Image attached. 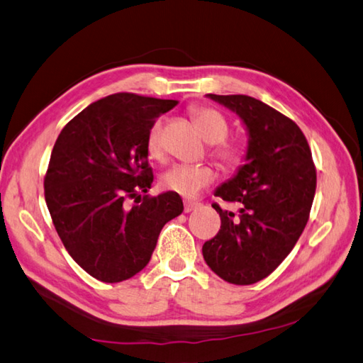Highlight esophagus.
<instances>
[{
  "mask_svg": "<svg viewBox=\"0 0 363 363\" xmlns=\"http://www.w3.org/2000/svg\"><path fill=\"white\" fill-rule=\"evenodd\" d=\"M198 206H200V203H195V201H184V212H191V211H195Z\"/></svg>",
  "mask_w": 363,
  "mask_h": 363,
  "instance_id": "1",
  "label": "esophagus"
}]
</instances>
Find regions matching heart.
Masks as SVG:
<instances>
[{
    "label": "heart",
    "instance_id": "heart-1",
    "mask_svg": "<svg viewBox=\"0 0 363 363\" xmlns=\"http://www.w3.org/2000/svg\"><path fill=\"white\" fill-rule=\"evenodd\" d=\"M195 123L203 138L211 143L209 154L225 169H236L244 162L242 146L236 141H230V123L218 110L212 106H195L191 110ZM147 155L154 160L163 157L162 145V123L157 121L146 138ZM216 181L214 168L209 165H176L162 176L160 186L163 190L172 191L184 198H194L201 190L209 187Z\"/></svg>",
    "mask_w": 363,
    "mask_h": 363
}]
</instances>
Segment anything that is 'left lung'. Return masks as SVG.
Returning <instances> with one entry per match:
<instances>
[{
    "label": "left lung",
    "mask_w": 363,
    "mask_h": 363,
    "mask_svg": "<svg viewBox=\"0 0 363 363\" xmlns=\"http://www.w3.org/2000/svg\"><path fill=\"white\" fill-rule=\"evenodd\" d=\"M208 96L238 113L250 140L247 163L216 190L239 212L212 204L222 225L204 242L203 257L220 279L252 285L271 275L299 240L313 204L316 168L293 119L250 96Z\"/></svg>",
    "instance_id": "left-lung-1"
}]
</instances>
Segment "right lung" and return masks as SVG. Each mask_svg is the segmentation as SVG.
<instances>
[{
	"mask_svg": "<svg viewBox=\"0 0 363 363\" xmlns=\"http://www.w3.org/2000/svg\"><path fill=\"white\" fill-rule=\"evenodd\" d=\"M176 105L116 92L78 113L56 140L44 177L47 208L70 257L97 280L118 283L145 269L163 225L184 211L172 191L146 195L154 181L147 133ZM129 199L140 204L129 208Z\"/></svg>",
	"mask_w": 363,
	"mask_h": 363,
	"instance_id": "obj_1",
	"label": "right lung"
}]
</instances>
